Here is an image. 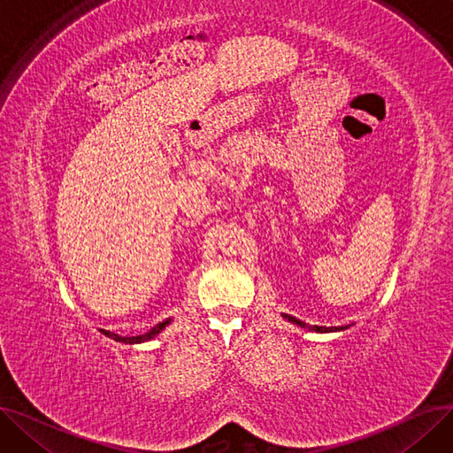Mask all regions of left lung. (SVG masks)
I'll list each match as a JSON object with an SVG mask.
<instances>
[{
  "mask_svg": "<svg viewBox=\"0 0 453 453\" xmlns=\"http://www.w3.org/2000/svg\"><path fill=\"white\" fill-rule=\"evenodd\" d=\"M282 318L288 319L290 323H294V325H297V326H301V328H308V330H314V332H340V330L350 326V325H347V326H318V325H314V326H312V325H306L304 321L296 319V318H292V316H288V314H282Z\"/></svg>",
  "mask_w": 453,
  "mask_h": 453,
  "instance_id": "left-lung-1",
  "label": "left lung"
}]
</instances>
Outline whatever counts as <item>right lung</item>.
<instances>
[{
    "label": "right lung",
    "instance_id": "obj_1",
    "mask_svg": "<svg viewBox=\"0 0 453 453\" xmlns=\"http://www.w3.org/2000/svg\"><path fill=\"white\" fill-rule=\"evenodd\" d=\"M173 319H166V321H163V323H157L156 326H152L149 332H145V334H141V336H132V338H128V336H119V334H113V332H110V330H103V334L104 336H108V338H111V340H115V342H121V343H142V342H149V340H154L159 332L169 325Z\"/></svg>",
    "mask_w": 453,
    "mask_h": 453
}]
</instances>
